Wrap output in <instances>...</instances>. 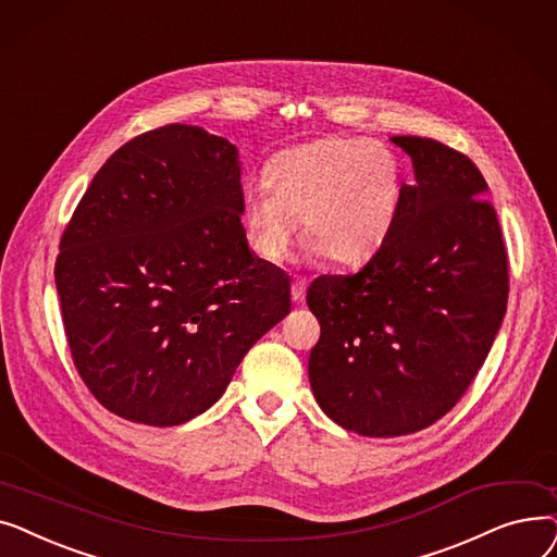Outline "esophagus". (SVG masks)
<instances>
[{
	"mask_svg": "<svg viewBox=\"0 0 557 557\" xmlns=\"http://www.w3.org/2000/svg\"><path fill=\"white\" fill-rule=\"evenodd\" d=\"M304 299H306V281L297 278V281H293V301L297 306H301Z\"/></svg>",
	"mask_w": 557,
	"mask_h": 557,
	"instance_id": "34e87169",
	"label": "esophagus"
}]
</instances>
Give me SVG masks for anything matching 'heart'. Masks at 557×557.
I'll return each mask as SVG.
<instances>
[{
	"label": "heart",
	"mask_w": 557,
	"mask_h": 557,
	"mask_svg": "<svg viewBox=\"0 0 557 557\" xmlns=\"http://www.w3.org/2000/svg\"><path fill=\"white\" fill-rule=\"evenodd\" d=\"M268 188L243 203L249 249L268 262L287 258L299 235L335 264H360L389 237L404 181L396 156L362 138H324L278 153L264 172Z\"/></svg>",
	"instance_id": "1"
}]
</instances>
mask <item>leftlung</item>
Segmentation results:
<instances>
[{"instance_id": "obj_1", "label": "left lung", "mask_w": 557, "mask_h": 557, "mask_svg": "<svg viewBox=\"0 0 557 557\" xmlns=\"http://www.w3.org/2000/svg\"><path fill=\"white\" fill-rule=\"evenodd\" d=\"M414 168L385 245L356 274L308 287L322 335L308 360L317 404L364 437L410 435L451 410L483 367L508 306V253L487 183L433 138L394 136Z\"/></svg>"}]
</instances>
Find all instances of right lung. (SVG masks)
<instances>
[{"label": "right lung", "instance_id": "add662e5", "mask_svg": "<svg viewBox=\"0 0 557 557\" xmlns=\"http://www.w3.org/2000/svg\"><path fill=\"white\" fill-rule=\"evenodd\" d=\"M243 203L237 149L188 124L128 140L95 174L54 276L74 367L106 410L190 421L289 312V278L249 251Z\"/></svg>", "mask_w": 557, "mask_h": 557}]
</instances>
